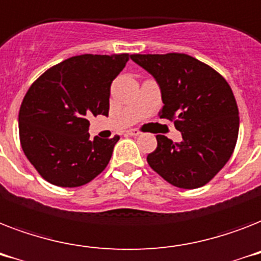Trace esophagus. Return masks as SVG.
<instances>
[{
  "label": "esophagus",
  "instance_id": "esophagus-1",
  "mask_svg": "<svg viewBox=\"0 0 261 261\" xmlns=\"http://www.w3.org/2000/svg\"><path fill=\"white\" fill-rule=\"evenodd\" d=\"M140 133V130H137V129H129V130H126V135H129V136H139Z\"/></svg>",
  "mask_w": 261,
  "mask_h": 261
}]
</instances>
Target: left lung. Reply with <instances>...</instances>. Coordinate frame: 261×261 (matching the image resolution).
<instances>
[{
    "instance_id": "left-lung-1",
    "label": "left lung",
    "mask_w": 261,
    "mask_h": 261,
    "mask_svg": "<svg viewBox=\"0 0 261 261\" xmlns=\"http://www.w3.org/2000/svg\"><path fill=\"white\" fill-rule=\"evenodd\" d=\"M162 90L159 117L172 120L182 141L158 135L147 156L152 170L179 189L205 186L228 163L239 137V108L220 72L186 54L132 55Z\"/></svg>"
}]
</instances>
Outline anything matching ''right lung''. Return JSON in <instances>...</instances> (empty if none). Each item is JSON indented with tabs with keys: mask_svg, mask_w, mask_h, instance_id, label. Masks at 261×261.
Masks as SVG:
<instances>
[{
	"mask_svg": "<svg viewBox=\"0 0 261 261\" xmlns=\"http://www.w3.org/2000/svg\"><path fill=\"white\" fill-rule=\"evenodd\" d=\"M130 56L85 55L48 68L27 91L18 112L25 156L51 185L79 187L105 170L120 136L90 140V116L109 113L110 86Z\"/></svg>",
	"mask_w": 261,
	"mask_h": 261,
	"instance_id": "obj_1",
	"label": "right lung"
}]
</instances>
